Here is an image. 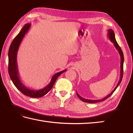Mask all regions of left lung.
<instances>
[{"label": "left lung", "mask_w": 133, "mask_h": 133, "mask_svg": "<svg viewBox=\"0 0 133 133\" xmlns=\"http://www.w3.org/2000/svg\"><path fill=\"white\" fill-rule=\"evenodd\" d=\"M108 34V37H109V39L112 42V43H114L115 47L116 48V49L118 51V52H119V54L120 56H121V75H120L119 81V82H118L117 85L116 86V87H115L114 89L112 90V91L111 92H110L108 95H107L106 97H104V98L101 99H98V100L86 99H84L82 97H81V96L77 92V96L79 97V98L81 101H82L83 102H84L90 103H94L104 101V100H106L107 98H108L109 97H110V96H111L112 94V93H113L115 91V90L117 89V88L118 87V86H119L120 84L121 81H122V78H123V61H124L123 54L122 50H121V47H119V45H118V44L117 43V42L116 41V39H115V34H114L113 31H112L111 29L108 30V34Z\"/></svg>", "instance_id": "1"}]
</instances>
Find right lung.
<instances>
[{
  "mask_svg": "<svg viewBox=\"0 0 133 133\" xmlns=\"http://www.w3.org/2000/svg\"><path fill=\"white\" fill-rule=\"evenodd\" d=\"M30 23L25 24L21 31L14 38L10 45L9 50H8V73H9L11 79L14 85L24 95L31 98H41L47 94L50 91L59 76L63 72L67 71V70L58 72L54 75L49 84L43 89L36 90H31L27 88L24 85L19 77L16 58L20 44H21L25 34L30 29Z\"/></svg>",
  "mask_w": 133,
  "mask_h": 133,
  "instance_id": "1",
  "label": "right lung"
}]
</instances>
